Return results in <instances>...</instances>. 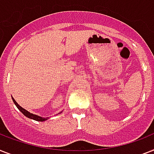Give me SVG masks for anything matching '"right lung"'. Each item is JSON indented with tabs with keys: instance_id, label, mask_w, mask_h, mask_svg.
Returning <instances> with one entry per match:
<instances>
[{
	"instance_id": "1",
	"label": "right lung",
	"mask_w": 154,
	"mask_h": 154,
	"mask_svg": "<svg viewBox=\"0 0 154 154\" xmlns=\"http://www.w3.org/2000/svg\"><path fill=\"white\" fill-rule=\"evenodd\" d=\"M12 98L13 102H14L15 105H16V107H17V108H18V109L20 110V112H22V113H23L26 117H27V118L31 119H34V120H35V121H38V122H43V121L47 120V119H48V118H43V117H41V116H36V115H34V114L32 113H30L29 112H27V110H25L24 108H23V107L19 105L18 103H16V101L15 100L13 97H12ZM60 113H62V112H60Z\"/></svg>"
}]
</instances>
